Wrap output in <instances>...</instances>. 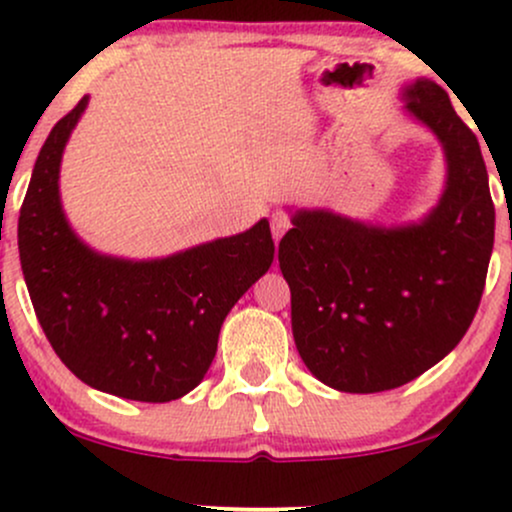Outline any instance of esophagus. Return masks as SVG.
<instances>
[{
  "label": "esophagus",
  "instance_id": "34e87169",
  "mask_svg": "<svg viewBox=\"0 0 512 512\" xmlns=\"http://www.w3.org/2000/svg\"><path fill=\"white\" fill-rule=\"evenodd\" d=\"M291 228V216L286 211H274L272 214V236L274 240H281L286 231Z\"/></svg>",
  "mask_w": 512,
  "mask_h": 512
}]
</instances>
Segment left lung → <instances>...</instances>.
I'll list each match as a JSON object with an SVG mask.
<instances>
[{
	"instance_id": "left-lung-1",
	"label": "left lung",
	"mask_w": 512,
	"mask_h": 512,
	"mask_svg": "<svg viewBox=\"0 0 512 512\" xmlns=\"http://www.w3.org/2000/svg\"><path fill=\"white\" fill-rule=\"evenodd\" d=\"M407 110L448 156L438 207L404 228L298 211L279 243L298 354L342 392L395 390L436 366L472 325L489 272L496 211L477 137L433 81L407 88Z\"/></svg>"
}]
</instances>
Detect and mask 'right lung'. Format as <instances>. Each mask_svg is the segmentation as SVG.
<instances>
[{
	"instance_id": "add662e5",
	"label": "right lung",
	"mask_w": 512,
	"mask_h": 512,
	"mask_svg": "<svg viewBox=\"0 0 512 512\" xmlns=\"http://www.w3.org/2000/svg\"><path fill=\"white\" fill-rule=\"evenodd\" d=\"M88 98L52 127L21 204L23 279L45 337L79 380L134 402H170L202 383L228 310L274 260L269 221L166 260L86 248L60 204L64 144Z\"/></svg>"
}]
</instances>
